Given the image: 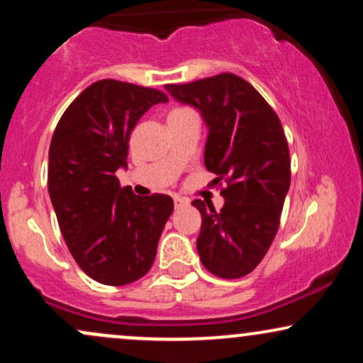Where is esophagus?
<instances>
[{
  "instance_id": "esophagus-1",
  "label": "esophagus",
  "mask_w": 363,
  "mask_h": 363,
  "mask_svg": "<svg viewBox=\"0 0 363 363\" xmlns=\"http://www.w3.org/2000/svg\"><path fill=\"white\" fill-rule=\"evenodd\" d=\"M174 205H176V208L184 206V205H187V199L181 198V196H174Z\"/></svg>"
}]
</instances>
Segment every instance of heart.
<instances>
[{
	"mask_svg": "<svg viewBox=\"0 0 363 363\" xmlns=\"http://www.w3.org/2000/svg\"><path fill=\"white\" fill-rule=\"evenodd\" d=\"M177 111H179V109H177Z\"/></svg>",
	"mask_w": 363,
	"mask_h": 363,
	"instance_id": "obj_1",
	"label": "heart"
}]
</instances>
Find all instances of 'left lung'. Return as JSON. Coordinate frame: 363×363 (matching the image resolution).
<instances>
[{
  "label": "left lung",
  "instance_id": "1",
  "mask_svg": "<svg viewBox=\"0 0 363 363\" xmlns=\"http://www.w3.org/2000/svg\"><path fill=\"white\" fill-rule=\"evenodd\" d=\"M179 102L201 112L208 124L205 165L225 205L194 199L201 213L198 254L215 277L249 274L268 252L290 187V152L280 119L249 82L220 73L165 86Z\"/></svg>",
  "mask_w": 363,
  "mask_h": 363
}]
</instances>
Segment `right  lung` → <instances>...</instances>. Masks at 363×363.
Segmentation results:
<instances>
[{
  "mask_svg": "<svg viewBox=\"0 0 363 363\" xmlns=\"http://www.w3.org/2000/svg\"><path fill=\"white\" fill-rule=\"evenodd\" d=\"M167 101L162 90L107 78L86 86L54 129L48 187L57 223L77 264L104 285H128L150 272L174 210L170 196L141 198L116 177L136 123Z\"/></svg>",
  "mask_w": 363,
  "mask_h": 363,
  "instance_id": "add662e5",
  "label": "right lung"
}]
</instances>
